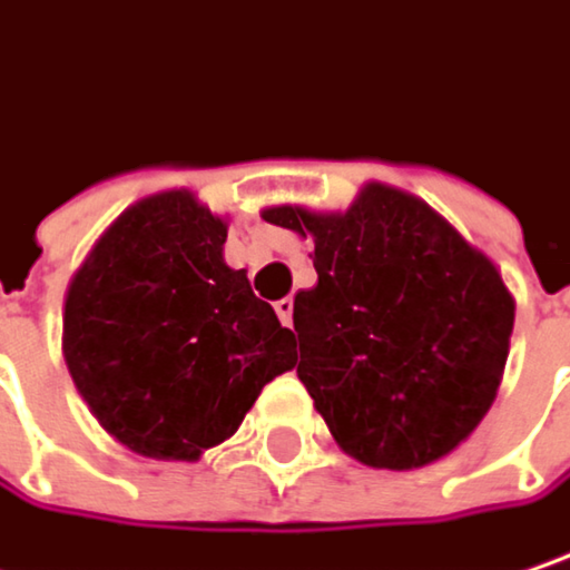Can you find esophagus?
<instances>
[{"mask_svg": "<svg viewBox=\"0 0 570 570\" xmlns=\"http://www.w3.org/2000/svg\"><path fill=\"white\" fill-rule=\"evenodd\" d=\"M274 313H277V318H281L284 325H293V299H289V296L277 299V303H274Z\"/></svg>", "mask_w": 570, "mask_h": 570, "instance_id": "1", "label": "esophagus"}]
</instances>
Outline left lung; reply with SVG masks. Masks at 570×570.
<instances>
[{
	"label": "left lung",
	"instance_id": "obj_1",
	"mask_svg": "<svg viewBox=\"0 0 570 570\" xmlns=\"http://www.w3.org/2000/svg\"><path fill=\"white\" fill-rule=\"evenodd\" d=\"M313 238L318 281L293 299L299 381L338 449L413 471L454 452L503 381L517 299L497 264L425 199L361 186L345 213L271 206Z\"/></svg>",
	"mask_w": 570,
	"mask_h": 570
}]
</instances>
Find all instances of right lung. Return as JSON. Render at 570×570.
<instances>
[{"label": "right lung", "instance_id": "add662e5", "mask_svg": "<svg viewBox=\"0 0 570 570\" xmlns=\"http://www.w3.org/2000/svg\"><path fill=\"white\" fill-rule=\"evenodd\" d=\"M225 238L193 189H160L99 235L67 286V371L131 454L199 461L296 364L293 332L225 264Z\"/></svg>", "mask_w": 570, "mask_h": 570}]
</instances>
